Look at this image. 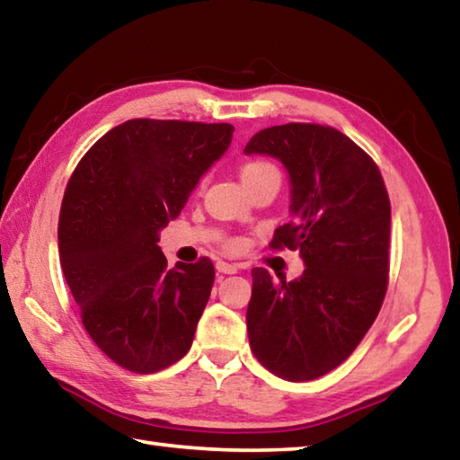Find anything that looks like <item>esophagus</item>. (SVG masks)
Instances as JSON below:
<instances>
[{"label": "esophagus", "instance_id": "34e87169", "mask_svg": "<svg viewBox=\"0 0 460 460\" xmlns=\"http://www.w3.org/2000/svg\"><path fill=\"white\" fill-rule=\"evenodd\" d=\"M217 271L219 273H227V275H233L239 271V267L235 263H229V261H217Z\"/></svg>", "mask_w": 460, "mask_h": 460}]
</instances>
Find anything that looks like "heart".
I'll list each match as a JSON object with an SVG mask.
<instances>
[{"label":"heart","instance_id":"b5f03b06","mask_svg":"<svg viewBox=\"0 0 460 460\" xmlns=\"http://www.w3.org/2000/svg\"><path fill=\"white\" fill-rule=\"evenodd\" d=\"M270 174H273V177H279V172L273 164L265 163V161H253V163H247L243 169H241V181H243V185H249V182L259 181L263 177H270Z\"/></svg>","mask_w":460,"mask_h":460}]
</instances>
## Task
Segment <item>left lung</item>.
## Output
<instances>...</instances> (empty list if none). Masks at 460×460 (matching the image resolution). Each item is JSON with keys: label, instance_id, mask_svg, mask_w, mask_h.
<instances>
[{"label": "left lung", "instance_id": "8db88e82", "mask_svg": "<svg viewBox=\"0 0 460 460\" xmlns=\"http://www.w3.org/2000/svg\"><path fill=\"white\" fill-rule=\"evenodd\" d=\"M245 155L278 158L289 177L291 223L271 247L297 249L299 278L252 271L249 346L289 382L315 380L346 360L386 296L390 201L378 166L346 135L289 122L249 140Z\"/></svg>", "mask_w": 460, "mask_h": 460}]
</instances>
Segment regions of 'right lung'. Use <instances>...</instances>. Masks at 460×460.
I'll return each instance as SVG.
<instances>
[{"label":"right lung","instance_id":"1","mask_svg":"<svg viewBox=\"0 0 460 460\" xmlns=\"http://www.w3.org/2000/svg\"><path fill=\"white\" fill-rule=\"evenodd\" d=\"M231 124L135 119L92 146L66 187L58 247L82 323L122 368L153 374L193 344L207 257L166 270L158 241L233 138Z\"/></svg>","mask_w":460,"mask_h":460}]
</instances>
